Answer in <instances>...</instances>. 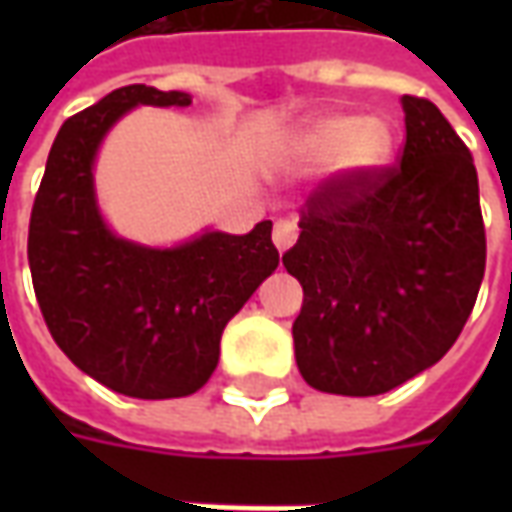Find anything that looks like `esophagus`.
<instances>
[{
  "mask_svg": "<svg viewBox=\"0 0 512 512\" xmlns=\"http://www.w3.org/2000/svg\"><path fill=\"white\" fill-rule=\"evenodd\" d=\"M296 233H299V227L296 222H290V219H279L274 224V246H277L279 252H288L293 241H296Z\"/></svg>",
  "mask_w": 512,
  "mask_h": 512,
  "instance_id": "esophagus-1",
  "label": "esophagus"
}]
</instances>
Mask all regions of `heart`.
Instances as JSON below:
<instances>
[{
	"instance_id": "obj_1",
	"label": "heart",
	"mask_w": 512,
	"mask_h": 512,
	"mask_svg": "<svg viewBox=\"0 0 512 512\" xmlns=\"http://www.w3.org/2000/svg\"><path fill=\"white\" fill-rule=\"evenodd\" d=\"M296 153L310 161L334 158L343 172H370L392 153V134L381 120L326 115L310 120L296 136Z\"/></svg>"
}]
</instances>
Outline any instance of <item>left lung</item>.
Wrapping results in <instances>:
<instances>
[{
	"instance_id": "obj_1",
	"label": "left lung",
	"mask_w": 512,
	"mask_h": 512,
	"mask_svg": "<svg viewBox=\"0 0 512 512\" xmlns=\"http://www.w3.org/2000/svg\"><path fill=\"white\" fill-rule=\"evenodd\" d=\"M403 112L400 161L323 180L282 255L304 288L296 365L329 395H384L436 365L483 282L472 153L428 98L403 95Z\"/></svg>"
}]
</instances>
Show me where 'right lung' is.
I'll list each match as a JSON object with an SVG mask.
<instances>
[{
  "mask_svg": "<svg viewBox=\"0 0 512 512\" xmlns=\"http://www.w3.org/2000/svg\"><path fill=\"white\" fill-rule=\"evenodd\" d=\"M189 106L178 90L128 84L62 123L29 219V271L54 343L112 392L167 400L219 365L227 321L279 266L271 222L246 235L205 230L175 249L117 238L101 219L93 161L134 106Z\"/></svg>",
  "mask_w": 512,
  "mask_h": 512,
  "instance_id": "right-lung-1",
  "label": "right lung"
}]
</instances>
